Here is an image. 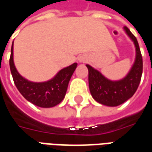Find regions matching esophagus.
<instances>
[{"instance_id": "1", "label": "esophagus", "mask_w": 152, "mask_h": 152, "mask_svg": "<svg viewBox=\"0 0 152 152\" xmlns=\"http://www.w3.org/2000/svg\"><path fill=\"white\" fill-rule=\"evenodd\" d=\"M79 62L80 63H85V62H86V58L84 57H80L79 58Z\"/></svg>"}]
</instances>
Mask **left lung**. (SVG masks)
<instances>
[{"label":"left lung","instance_id":"left-lung-1","mask_svg":"<svg viewBox=\"0 0 152 152\" xmlns=\"http://www.w3.org/2000/svg\"><path fill=\"white\" fill-rule=\"evenodd\" d=\"M124 31L135 46V59L129 72L124 78L118 80L107 79L99 71L89 64V87L93 99L100 104L107 107H116L126 102L136 92L142 73V57L137 40L129 28Z\"/></svg>","mask_w":152,"mask_h":152}]
</instances>
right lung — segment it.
<instances>
[{"label": "right lung", "instance_id": "right-lung-1", "mask_svg": "<svg viewBox=\"0 0 152 152\" xmlns=\"http://www.w3.org/2000/svg\"><path fill=\"white\" fill-rule=\"evenodd\" d=\"M77 66V63L64 67L53 78L43 82L28 80L18 73L14 62V41L11 47L10 66L15 84L18 91L28 102L39 107L50 108L59 104L66 95V89L71 77Z\"/></svg>", "mask_w": 152, "mask_h": 152}]
</instances>
